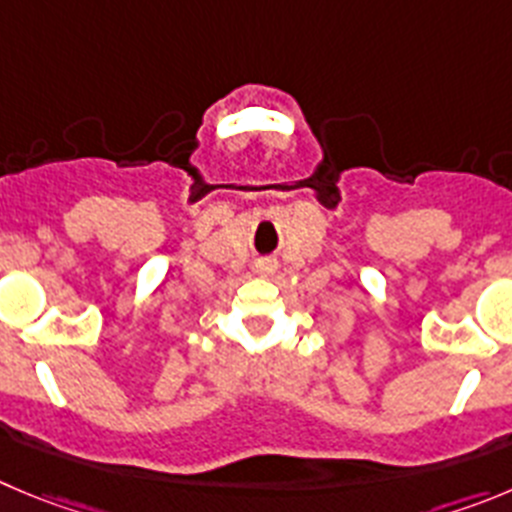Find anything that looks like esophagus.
<instances>
[{
	"label": "esophagus",
	"mask_w": 512,
	"mask_h": 512,
	"mask_svg": "<svg viewBox=\"0 0 512 512\" xmlns=\"http://www.w3.org/2000/svg\"><path fill=\"white\" fill-rule=\"evenodd\" d=\"M275 267L278 265H275L272 260H262L260 265H257V272H260V275H272V272H275Z\"/></svg>",
	"instance_id": "34e87169"
}]
</instances>
